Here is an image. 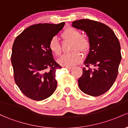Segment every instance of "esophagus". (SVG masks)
Returning <instances> with one entry per match:
<instances>
[{"mask_svg":"<svg viewBox=\"0 0 128 128\" xmlns=\"http://www.w3.org/2000/svg\"><path fill=\"white\" fill-rule=\"evenodd\" d=\"M65 68H67V69H68V70H71V68H72V67L71 66H65Z\"/></svg>","mask_w":128,"mask_h":128,"instance_id":"34e87169","label":"esophagus"}]
</instances>
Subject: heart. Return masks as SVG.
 Wrapping results in <instances>:
<instances>
[{
    "label": "heart",
    "mask_w": 128,
    "mask_h": 128,
    "mask_svg": "<svg viewBox=\"0 0 128 128\" xmlns=\"http://www.w3.org/2000/svg\"><path fill=\"white\" fill-rule=\"evenodd\" d=\"M62 36L65 40L72 42L71 50L72 52L62 56L58 59L57 62L64 66H71L79 64L82 60V56L78 50L84 54L87 52L90 47L89 40L86 36H82L80 30L72 27L64 30ZM49 49L56 56H59L61 53L60 45L56 36L52 37L49 41Z\"/></svg>",
    "instance_id": "b5f03b06"
}]
</instances>
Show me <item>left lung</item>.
Instances as JSON below:
<instances>
[{
  "label": "left lung",
  "instance_id": "left-lung-1",
  "mask_svg": "<svg viewBox=\"0 0 128 128\" xmlns=\"http://www.w3.org/2000/svg\"><path fill=\"white\" fill-rule=\"evenodd\" d=\"M72 27L84 31L90 42L88 54L84 62L86 67L78 79L82 92L92 96H98L113 86L118 72L122 60L120 42L114 31L106 24L90 20L72 22Z\"/></svg>",
  "mask_w": 128,
  "mask_h": 128
}]
</instances>
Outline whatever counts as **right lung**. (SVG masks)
Segmentation results:
<instances>
[{
	"instance_id": "add662e5",
	"label": "right lung",
	"mask_w": 128,
	"mask_h": 128,
	"mask_svg": "<svg viewBox=\"0 0 128 128\" xmlns=\"http://www.w3.org/2000/svg\"><path fill=\"white\" fill-rule=\"evenodd\" d=\"M64 25V22L32 25L13 42L11 61L14 81L28 98L42 101L50 96L57 88L56 72L62 67L53 58L49 42Z\"/></svg>"
}]
</instances>
